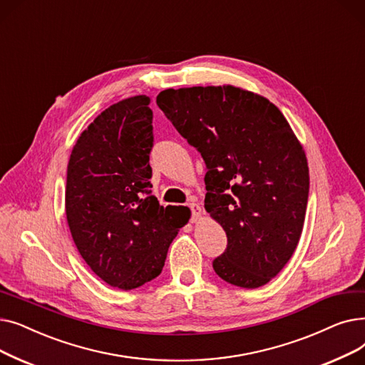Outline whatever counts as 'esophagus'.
Here are the masks:
<instances>
[{
	"label": "esophagus",
	"instance_id": "1",
	"mask_svg": "<svg viewBox=\"0 0 365 365\" xmlns=\"http://www.w3.org/2000/svg\"><path fill=\"white\" fill-rule=\"evenodd\" d=\"M188 207L192 210V222H196L202 215V207L197 203H195L193 200H190Z\"/></svg>",
	"mask_w": 365,
	"mask_h": 365
}]
</instances>
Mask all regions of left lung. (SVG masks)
<instances>
[{"label": "left lung", "mask_w": 365, "mask_h": 365, "mask_svg": "<svg viewBox=\"0 0 365 365\" xmlns=\"http://www.w3.org/2000/svg\"><path fill=\"white\" fill-rule=\"evenodd\" d=\"M155 102L205 160V210L227 235L215 273L266 285L297 248L309 197L306 154L287 118L235 86L166 89Z\"/></svg>", "instance_id": "left-lung-1"}]
</instances>
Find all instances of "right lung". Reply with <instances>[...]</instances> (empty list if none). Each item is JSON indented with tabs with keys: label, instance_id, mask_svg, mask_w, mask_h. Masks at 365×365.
Here are the masks:
<instances>
[{
	"label": "right lung",
	"instance_id": "right-lung-1",
	"mask_svg": "<svg viewBox=\"0 0 365 365\" xmlns=\"http://www.w3.org/2000/svg\"><path fill=\"white\" fill-rule=\"evenodd\" d=\"M145 95L102 111L77 140L66 170L65 210L74 244L103 282L133 289L158 277L190 212L151 195L153 111Z\"/></svg>",
	"mask_w": 365,
	"mask_h": 365
}]
</instances>
